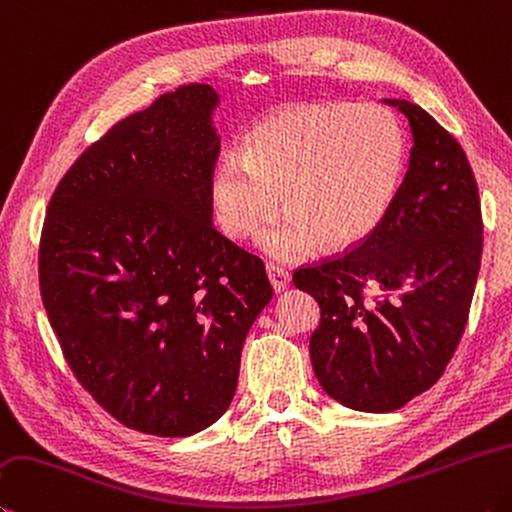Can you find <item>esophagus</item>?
Here are the masks:
<instances>
[{
  "mask_svg": "<svg viewBox=\"0 0 512 512\" xmlns=\"http://www.w3.org/2000/svg\"><path fill=\"white\" fill-rule=\"evenodd\" d=\"M266 273H268V280H271V286L275 288L277 293L284 291V288L291 284V273H288L286 268H282V266L266 264Z\"/></svg>",
  "mask_w": 512,
  "mask_h": 512,
  "instance_id": "34e87169",
  "label": "esophagus"
}]
</instances>
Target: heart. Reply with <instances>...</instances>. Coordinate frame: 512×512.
Masks as SVG:
<instances>
[{
	"mask_svg": "<svg viewBox=\"0 0 512 512\" xmlns=\"http://www.w3.org/2000/svg\"><path fill=\"white\" fill-rule=\"evenodd\" d=\"M405 136L380 105H306L266 118L244 152L228 154L210 181L219 228L244 239L282 206L286 215L259 235L275 257L345 248L371 235L401 185Z\"/></svg>",
	"mask_w": 512,
	"mask_h": 512,
	"instance_id": "b5f03b06",
	"label": "heart"
}]
</instances>
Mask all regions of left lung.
Instances as JSON below:
<instances>
[{
	"label": "left lung",
	"mask_w": 512,
	"mask_h": 512,
	"mask_svg": "<svg viewBox=\"0 0 512 512\" xmlns=\"http://www.w3.org/2000/svg\"><path fill=\"white\" fill-rule=\"evenodd\" d=\"M410 167L380 226L356 248L302 266L293 284L320 304L311 333L324 392L360 412H394L443 376L466 331L481 264L475 174L448 129L414 102Z\"/></svg>",
	"instance_id": "left-lung-1"
}]
</instances>
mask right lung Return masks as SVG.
<instances>
[{
	"instance_id": "right-lung-1",
	"label": "right lung",
	"mask_w": 512,
	"mask_h": 512,
	"mask_svg": "<svg viewBox=\"0 0 512 512\" xmlns=\"http://www.w3.org/2000/svg\"><path fill=\"white\" fill-rule=\"evenodd\" d=\"M217 102L210 85H183L118 120L46 208L40 291L64 360L145 434H197L228 410L273 297L262 259L212 226Z\"/></svg>"
}]
</instances>
